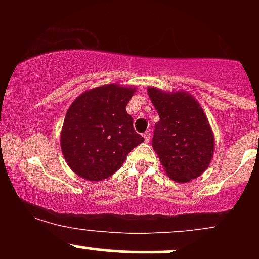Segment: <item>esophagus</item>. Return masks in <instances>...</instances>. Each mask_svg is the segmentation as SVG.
Returning a JSON list of instances; mask_svg holds the SVG:
<instances>
[{"instance_id": "esophagus-1", "label": "esophagus", "mask_w": 259, "mask_h": 259, "mask_svg": "<svg viewBox=\"0 0 259 259\" xmlns=\"http://www.w3.org/2000/svg\"><path fill=\"white\" fill-rule=\"evenodd\" d=\"M144 139H145V141H146V142L150 141V140H151V133L150 132L144 133Z\"/></svg>"}]
</instances>
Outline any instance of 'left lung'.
Masks as SVG:
<instances>
[{
  "label": "left lung",
  "mask_w": 259,
  "mask_h": 259,
  "mask_svg": "<svg viewBox=\"0 0 259 259\" xmlns=\"http://www.w3.org/2000/svg\"><path fill=\"white\" fill-rule=\"evenodd\" d=\"M159 115L152 147L165 173L177 183L196 179L209 165L214 135L203 109L185 91L165 92L147 89Z\"/></svg>",
  "instance_id": "obj_1"
}]
</instances>
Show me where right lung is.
Here are the masks:
<instances>
[{"label": "right lung", "instance_id": "obj_1", "mask_svg": "<svg viewBox=\"0 0 259 259\" xmlns=\"http://www.w3.org/2000/svg\"><path fill=\"white\" fill-rule=\"evenodd\" d=\"M135 88L111 84L82 92L65 114L61 148L70 169L86 180L114 174L144 138L134 130L126 105Z\"/></svg>", "mask_w": 259, "mask_h": 259}]
</instances>
